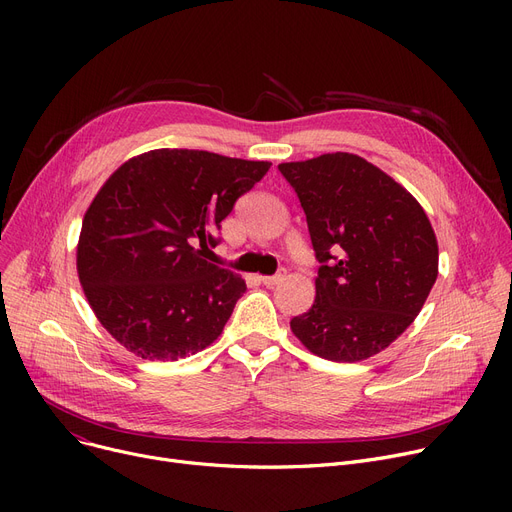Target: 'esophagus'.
<instances>
[{
    "label": "esophagus",
    "mask_w": 512,
    "mask_h": 512,
    "mask_svg": "<svg viewBox=\"0 0 512 512\" xmlns=\"http://www.w3.org/2000/svg\"><path fill=\"white\" fill-rule=\"evenodd\" d=\"M284 278H286V270H278L274 276H263V278H261V284H263V286H270V288H272V286L280 284Z\"/></svg>",
    "instance_id": "1"
}]
</instances>
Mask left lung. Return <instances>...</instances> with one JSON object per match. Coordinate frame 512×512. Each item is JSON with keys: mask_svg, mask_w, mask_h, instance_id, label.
<instances>
[{"mask_svg": "<svg viewBox=\"0 0 512 512\" xmlns=\"http://www.w3.org/2000/svg\"><path fill=\"white\" fill-rule=\"evenodd\" d=\"M305 211L319 270L315 303L290 319L309 351L363 361L419 315L438 278V242L423 207L353 153L278 166Z\"/></svg>", "mask_w": 512, "mask_h": 512, "instance_id": "obj_1", "label": "left lung"}]
</instances>
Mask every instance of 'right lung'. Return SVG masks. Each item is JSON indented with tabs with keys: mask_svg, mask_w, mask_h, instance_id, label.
<instances>
[{
	"mask_svg": "<svg viewBox=\"0 0 512 512\" xmlns=\"http://www.w3.org/2000/svg\"><path fill=\"white\" fill-rule=\"evenodd\" d=\"M199 149H155L122 164L85 213L76 270L101 326L149 361L195 355L218 338L242 278L205 261L222 220L270 170Z\"/></svg>",
	"mask_w": 512,
	"mask_h": 512,
	"instance_id": "right-lung-1",
	"label": "right lung"
}]
</instances>
